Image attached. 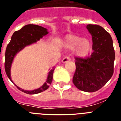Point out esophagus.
Wrapping results in <instances>:
<instances>
[{
	"label": "esophagus",
	"instance_id": "34e87169",
	"mask_svg": "<svg viewBox=\"0 0 121 121\" xmlns=\"http://www.w3.org/2000/svg\"><path fill=\"white\" fill-rule=\"evenodd\" d=\"M70 57H64V58L62 60V63H66V62H67L70 61Z\"/></svg>",
	"mask_w": 121,
	"mask_h": 121
}]
</instances>
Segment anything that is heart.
I'll use <instances>...</instances> for the list:
<instances>
[{
    "mask_svg": "<svg viewBox=\"0 0 121 121\" xmlns=\"http://www.w3.org/2000/svg\"><path fill=\"white\" fill-rule=\"evenodd\" d=\"M64 45L68 50H74V54L78 57L87 56L91 48V44L88 39L72 35L66 36L64 40Z\"/></svg>",
    "mask_w": 121,
    "mask_h": 121,
    "instance_id": "1",
    "label": "heart"
}]
</instances>
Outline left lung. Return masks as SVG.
Instances as JSON below:
<instances>
[{
  "mask_svg": "<svg viewBox=\"0 0 121 121\" xmlns=\"http://www.w3.org/2000/svg\"><path fill=\"white\" fill-rule=\"evenodd\" d=\"M86 28L92 36L93 53L90 57H76L74 85L80 90H99L113 76L115 53L110 35L102 26L89 24Z\"/></svg>",
  "mask_w": 121,
  "mask_h": 121,
  "instance_id": "left-lung-1",
  "label": "left lung"
}]
</instances>
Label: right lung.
<instances>
[{
	"mask_svg": "<svg viewBox=\"0 0 121 121\" xmlns=\"http://www.w3.org/2000/svg\"><path fill=\"white\" fill-rule=\"evenodd\" d=\"M47 30L41 26L36 25L29 24L22 27L19 31L13 33L9 43L7 45L5 51V69L6 75L10 81L17 86L19 90L29 95H35L42 92L48 88L53 81V72L55 67H53L48 73L47 79L43 85L37 89L33 90H25L21 88L13 82L11 78V68L15 56L25 47L33 44L39 41L43 36L48 35Z\"/></svg>",
	"mask_w": 121,
	"mask_h": 121,
	"instance_id": "add662e5",
	"label": "right lung"
}]
</instances>
